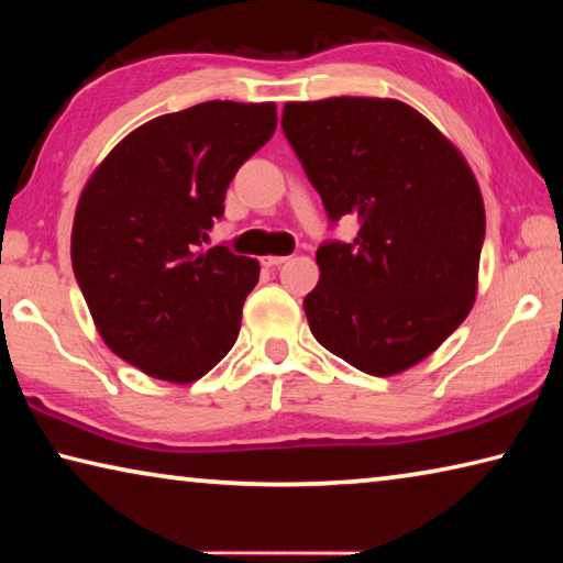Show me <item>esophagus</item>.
Instances as JSON below:
<instances>
[{
  "mask_svg": "<svg viewBox=\"0 0 563 563\" xmlns=\"http://www.w3.org/2000/svg\"><path fill=\"white\" fill-rule=\"evenodd\" d=\"M285 261H288V258H285V255H265L263 265H265V268H280Z\"/></svg>",
  "mask_w": 563,
  "mask_h": 563,
  "instance_id": "1",
  "label": "esophagus"
}]
</instances>
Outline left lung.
I'll return each mask as SVG.
<instances>
[{"instance_id":"1","label":"left lung","mask_w":563,"mask_h":563,"mask_svg":"<svg viewBox=\"0 0 563 563\" xmlns=\"http://www.w3.org/2000/svg\"><path fill=\"white\" fill-rule=\"evenodd\" d=\"M280 123L330 223L360 221L355 241L318 247L320 283L302 300L312 335L362 373H402L470 316L479 186L460 151L402 101L285 103Z\"/></svg>"}]
</instances>
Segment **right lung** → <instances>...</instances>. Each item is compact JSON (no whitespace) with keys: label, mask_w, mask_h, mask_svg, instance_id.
I'll return each instance as SVG.
<instances>
[{"label":"right lung","mask_w":563,"mask_h":563,"mask_svg":"<svg viewBox=\"0 0 563 563\" xmlns=\"http://www.w3.org/2000/svg\"><path fill=\"white\" fill-rule=\"evenodd\" d=\"M275 103L206 101L131 131L93 170L71 265L101 338L129 365L194 383L235 345L261 265L198 253L235 170L275 133Z\"/></svg>","instance_id":"add662e5"}]
</instances>
